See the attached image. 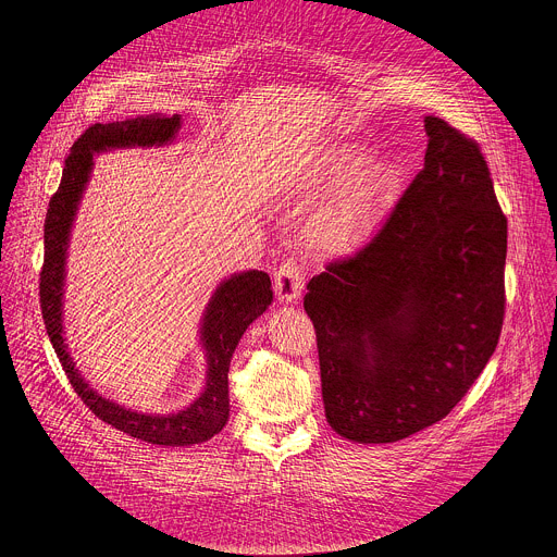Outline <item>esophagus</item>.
<instances>
[{"mask_svg":"<svg viewBox=\"0 0 557 557\" xmlns=\"http://www.w3.org/2000/svg\"><path fill=\"white\" fill-rule=\"evenodd\" d=\"M274 287H276V296H278L281 302L298 300V296L305 287V268H302V263H298V259H285L276 270Z\"/></svg>","mask_w":557,"mask_h":557,"instance_id":"34e87169","label":"esophagus"}]
</instances>
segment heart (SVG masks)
<instances>
[{
	"label": "heart",
	"instance_id": "1",
	"mask_svg": "<svg viewBox=\"0 0 557 557\" xmlns=\"http://www.w3.org/2000/svg\"><path fill=\"white\" fill-rule=\"evenodd\" d=\"M364 159L362 148H334L315 162L305 180V186L311 190L346 180L319 219L318 238L325 246L351 238L391 199L397 186V169L391 162L373 160L358 170Z\"/></svg>",
	"mask_w": 557,
	"mask_h": 557
}]
</instances>
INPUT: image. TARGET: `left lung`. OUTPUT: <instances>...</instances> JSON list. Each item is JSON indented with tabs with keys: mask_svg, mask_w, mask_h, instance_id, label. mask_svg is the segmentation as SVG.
<instances>
[{
	"mask_svg": "<svg viewBox=\"0 0 557 557\" xmlns=\"http://www.w3.org/2000/svg\"><path fill=\"white\" fill-rule=\"evenodd\" d=\"M424 166L375 234L307 285L330 426L405 440L468 395L506 309L508 221L474 139L426 115Z\"/></svg>",
	"mask_w": 557,
	"mask_h": 557,
	"instance_id": "1",
	"label": "left lung"
}]
</instances>
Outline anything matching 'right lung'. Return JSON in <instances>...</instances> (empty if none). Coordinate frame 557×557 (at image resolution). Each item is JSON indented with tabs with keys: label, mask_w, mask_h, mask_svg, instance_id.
I'll use <instances>...</instances> for the list:
<instances>
[{
	"label": "right lung",
	"mask_w": 557,
	"mask_h": 557,
	"mask_svg": "<svg viewBox=\"0 0 557 557\" xmlns=\"http://www.w3.org/2000/svg\"><path fill=\"white\" fill-rule=\"evenodd\" d=\"M180 128V117L146 115L113 124H94L75 141L62 173L60 188L49 201L45 219V261L40 270V309L51 345L81 400L102 422L159 446H195L214 437L230 418V362L246 327L272 302V283L265 272L248 270L223 281L214 292L201 325V343L208 351L206 391L186 409L169 416L137 413L115 405L91 391L64 343L62 298H64V263L71 227L79 208L81 195L89 180L94 154L109 148L162 146L169 144Z\"/></svg>",
	"instance_id": "add662e5"
}]
</instances>
